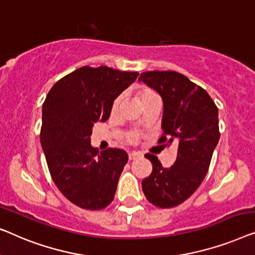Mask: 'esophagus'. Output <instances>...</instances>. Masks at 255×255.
I'll use <instances>...</instances> for the list:
<instances>
[{"mask_svg": "<svg viewBox=\"0 0 255 255\" xmlns=\"http://www.w3.org/2000/svg\"><path fill=\"white\" fill-rule=\"evenodd\" d=\"M139 157H141V155H139L138 152H130L128 155V158H129V160H134V159H137V158H139Z\"/></svg>", "mask_w": 255, "mask_h": 255, "instance_id": "obj_1", "label": "esophagus"}]
</instances>
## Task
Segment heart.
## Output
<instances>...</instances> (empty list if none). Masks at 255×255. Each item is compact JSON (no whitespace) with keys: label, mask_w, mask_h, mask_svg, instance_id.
<instances>
[{"label":"heart","mask_w":255,"mask_h":255,"mask_svg":"<svg viewBox=\"0 0 255 255\" xmlns=\"http://www.w3.org/2000/svg\"><path fill=\"white\" fill-rule=\"evenodd\" d=\"M137 97H138L139 102H141V103L148 102V100H150V99L159 98L158 95H157V92L155 90H152L151 88H148V87L138 88ZM121 102H123V95L118 96L117 98L114 99V102L112 104V113H116L117 111L119 110V107L121 105ZM127 139H128L129 143H136V142H137V139H138V134L136 131L128 132Z\"/></svg>","instance_id":"heart-1"}]
</instances>
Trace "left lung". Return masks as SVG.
Returning <instances> with one entry per match:
<instances>
[{"label":"left lung","mask_w":255,"mask_h":255,"mask_svg":"<svg viewBox=\"0 0 255 255\" xmlns=\"http://www.w3.org/2000/svg\"><path fill=\"white\" fill-rule=\"evenodd\" d=\"M144 82L162 96L163 134L158 143L178 142L177 159L164 168L156 156H144L152 172L143 179L146 200L158 208L177 207L198 189L206 177L220 139L218 109L208 92L173 70L144 71Z\"/></svg>","instance_id":"8db88e82"}]
</instances>
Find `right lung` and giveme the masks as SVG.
<instances>
[{
	"label": "right lung",
	"instance_id": "right-lung-1",
	"mask_svg": "<svg viewBox=\"0 0 255 255\" xmlns=\"http://www.w3.org/2000/svg\"><path fill=\"white\" fill-rule=\"evenodd\" d=\"M137 76L106 66L78 68L57 81L42 104L40 142L49 173L64 198L82 209H104L114 199L128 155L116 148L98 152L90 136Z\"/></svg>",
	"mask_w": 255,
	"mask_h": 255
}]
</instances>
